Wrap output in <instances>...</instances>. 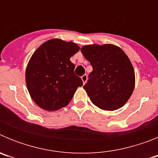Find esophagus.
<instances>
[{
    "instance_id": "esophagus-1",
    "label": "esophagus",
    "mask_w": 158,
    "mask_h": 158,
    "mask_svg": "<svg viewBox=\"0 0 158 158\" xmlns=\"http://www.w3.org/2000/svg\"><path fill=\"white\" fill-rule=\"evenodd\" d=\"M87 79H88V76L86 74L83 75V76L81 77V80H82V81H83L84 85L86 83V81H87Z\"/></svg>"
}]
</instances>
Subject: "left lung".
Masks as SVG:
<instances>
[{
    "label": "left lung",
    "mask_w": 158,
    "mask_h": 158,
    "mask_svg": "<svg viewBox=\"0 0 158 158\" xmlns=\"http://www.w3.org/2000/svg\"><path fill=\"white\" fill-rule=\"evenodd\" d=\"M93 71L84 85L92 103L102 110L114 111L129 100L135 89V70L122 49L112 44L81 48Z\"/></svg>",
    "instance_id": "8db88e82"
}]
</instances>
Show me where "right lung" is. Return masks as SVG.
Instances as JSON below:
<instances>
[{
    "mask_svg": "<svg viewBox=\"0 0 158 158\" xmlns=\"http://www.w3.org/2000/svg\"><path fill=\"white\" fill-rule=\"evenodd\" d=\"M79 50L76 43L53 39L43 43L32 54L26 69V85L39 107L47 111L65 107L77 89L83 85L70 61Z\"/></svg>",
    "mask_w": 158,
    "mask_h": 158,
    "instance_id": "obj_1",
    "label": "right lung"
}]
</instances>
